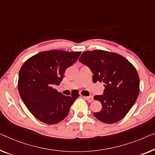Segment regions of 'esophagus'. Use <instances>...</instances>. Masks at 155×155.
I'll use <instances>...</instances> for the list:
<instances>
[{
  "label": "esophagus",
  "instance_id": "obj_1",
  "mask_svg": "<svg viewBox=\"0 0 155 155\" xmlns=\"http://www.w3.org/2000/svg\"><path fill=\"white\" fill-rule=\"evenodd\" d=\"M84 98L85 99V100H87L89 102H91V101H93V97L91 96H88V97H84Z\"/></svg>",
  "mask_w": 155,
  "mask_h": 155
}]
</instances>
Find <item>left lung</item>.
<instances>
[{
  "label": "left lung",
  "instance_id": "left-lung-1",
  "mask_svg": "<svg viewBox=\"0 0 155 155\" xmlns=\"http://www.w3.org/2000/svg\"><path fill=\"white\" fill-rule=\"evenodd\" d=\"M78 61L91 69L94 83L103 82L105 87L103 95L94 96L102 108L94 116L107 124L120 120L139 93V77L134 66L122 55L104 50L85 51Z\"/></svg>",
  "mask_w": 155,
  "mask_h": 155
}]
</instances>
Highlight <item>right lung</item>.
<instances>
[{
  "label": "right lung",
  "instance_id": "right-lung-1",
  "mask_svg": "<svg viewBox=\"0 0 155 155\" xmlns=\"http://www.w3.org/2000/svg\"><path fill=\"white\" fill-rule=\"evenodd\" d=\"M81 54L45 51L23 64L18 74V92L29 111L40 121L54 124L68 115L70 107L79 95H63L53 85L61 84L66 69L77 61Z\"/></svg>",
  "mask_w": 155,
  "mask_h": 155
}]
</instances>
